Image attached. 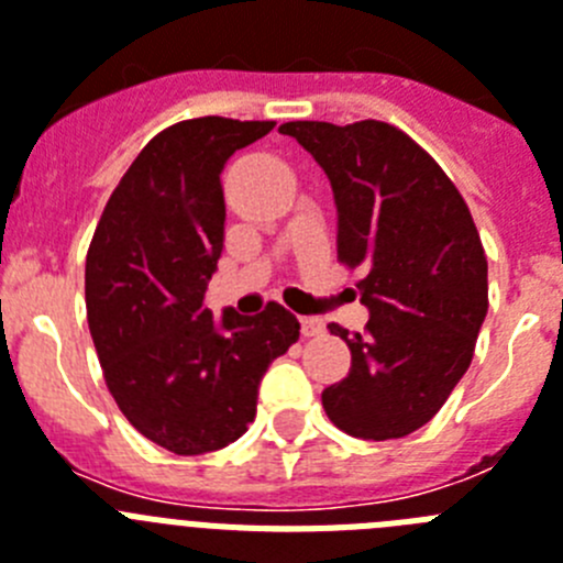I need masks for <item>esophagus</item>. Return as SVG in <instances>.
Segmentation results:
<instances>
[{
  "instance_id": "obj_1",
  "label": "esophagus",
  "mask_w": 563,
  "mask_h": 563,
  "mask_svg": "<svg viewBox=\"0 0 563 563\" xmlns=\"http://www.w3.org/2000/svg\"><path fill=\"white\" fill-rule=\"evenodd\" d=\"M321 332H324V321H321V318H316V316L301 318V335L316 338V335H321Z\"/></svg>"
}]
</instances>
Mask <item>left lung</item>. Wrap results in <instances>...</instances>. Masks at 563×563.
I'll return each instance as SVG.
<instances>
[{
	"instance_id": "left-lung-1",
	"label": "left lung",
	"mask_w": 563,
	"mask_h": 563,
	"mask_svg": "<svg viewBox=\"0 0 563 563\" xmlns=\"http://www.w3.org/2000/svg\"><path fill=\"white\" fill-rule=\"evenodd\" d=\"M324 168L338 256L361 273L366 335L330 324L352 369L321 402L338 429L397 440L431 420L474 357L487 316V258L462 194L431 154L383 121L278 126Z\"/></svg>"
}]
</instances>
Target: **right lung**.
<instances>
[{
    "mask_svg": "<svg viewBox=\"0 0 563 563\" xmlns=\"http://www.w3.org/2000/svg\"><path fill=\"white\" fill-rule=\"evenodd\" d=\"M273 121L194 118L146 143L87 253V321L118 409L172 454L220 451L256 417L267 366L298 341L292 312L206 307L225 242L222 168Z\"/></svg>",
    "mask_w": 563,
    "mask_h": 563,
    "instance_id": "1",
    "label": "right lung"
}]
</instances>
